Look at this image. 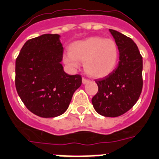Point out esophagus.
Listing matches in <instances>:
<instances>
[{
    "label": "esophagus",
    "mask_w": 159,
    "mask_h": 159,
    "mask_svg": "<svg viewBox=\"0 0 159 159\" xmlns=\"http://www.w3.org/2000/svg\"><path fill=\"white\" fill-rule=\"evenodd\" d=\"M89 82H90V81L88 79L85 78V77H82V83H83V84H87V83H88Z\"/></svg>",
    "instance_id": "1"
}]
</instances>
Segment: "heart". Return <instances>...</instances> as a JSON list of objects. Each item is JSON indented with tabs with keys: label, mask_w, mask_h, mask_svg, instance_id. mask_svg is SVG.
Returning <instances> with one entry per match:
<instances>
[{
	"label": "heart",
	"mask_w": 159,
	"mask_h": 159,
	"mask_svg": "<svg viewBox=\"0 0 159 159\" xmlns=\"http://www.w3.org/2000/svg\"><path fill=\"white\" fill-rule=\"evenodd\" d=\"M70 52L64 56V62L77 67L78 62H84V70L93 77H104L117 66L119 50L114 40L93 36L78 41L70 46Z\"/></svg>",
	"instance_id": "obj_1"
}]
</instances>
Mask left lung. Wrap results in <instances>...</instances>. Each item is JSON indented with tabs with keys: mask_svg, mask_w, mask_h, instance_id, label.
<instances>
[{
	"mask_svg": "<svg viewBox=\"0 0 159 159\" xmlns=\"http://www.w3.org/2000/svg\"><path fill=\"white\" fill-rule=\"evenodd\" d=\"M119 50V62L109 75L95 81L98 91L92 99L93 107L105 117L121 116L139 100L143 89V57L130 37L109 29Z\"/></svg>",
	"mask_w": 159,
	"mask_h": 159,
	"instance_id": "8db88e82",
	"label": "left lung"
}]
</instances>
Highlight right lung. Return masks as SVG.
I'll use <instances>...</instances> for the list:
<instances>
[{
	"instance_id": "obj_1",
	"label": "right lung",
	"mask_w": 159,
	"mask_h": 159,
	"mask_svg": "<svg viewBox=\"0 0 159 159\" xmlns=\"http://www.w3.org/2000/svg\"><path fill=\"white\" fill-rule=\"evenodd\" d=\"M59 36L44 34L28 40L16 60L18 95L29 111L42 117L64 113L82 85L81 75L63 71V47Z\"/></svg>"
}]
</instances>
